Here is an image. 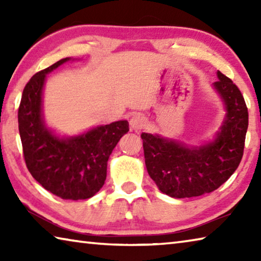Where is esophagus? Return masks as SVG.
Masks as SVG:
<instances>
[{
	"label": "esophagus",
	"mask_w": 261,
	"mask_h": 261,
	"mask_svg": "<svg viewBox=\"0 0 261 261\" xmlns=\"http://www.w3.org/2000/svg\"><path fill=\"white\" fill-rule=\"evenodd\" d=\"M146 125V117L141 114H136L131 117L130 120V126L131 129H134L135 131H139L143 129V127Z\"/></svg>",
	"instance_id": "34e87169"
}]
</instances>
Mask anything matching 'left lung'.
I'll return each instance as SVG.
<instances>
[{"mask_svg": "<svg viewBox=\"0 0 261 261\" xmlns=\"http://www.w3.org/2000/svg\"><path fill=\"white\" fill-rule=\"evenodd\" d=\"M215 90L227 115L216 138L189 147L158 135L141 134L145 165L160 191L174 198H191L220 188L237 169L244 152L249 113L240 88L218 71Z\"/></svg>", "mask_w": 261, "mask_h": 261, "instance_id": "left-lung-1", "label": "left lung"}]
</instances>
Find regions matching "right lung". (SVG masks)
<instances>
[{
	"label": "right lung",
	"mask_w": 261,
	"mask_h": 261,
	"mask_svg": "<svg viewBox=\"0 0 261 261\" xmlns=\"http://www.w3.org/2000/svg\"><path fill=\"white\" fill-rule=\"evenodd\" d=\"M69 60L62 59L37 72L26 84L18 127L26 167L33 178L62 199H88L105 184L108 159L129 131V123L117 121L71 138H60L47 129L42 117L46 74Z\"/></svg>",
	"instance_id": "right-lung-1"
}]
</instances>
